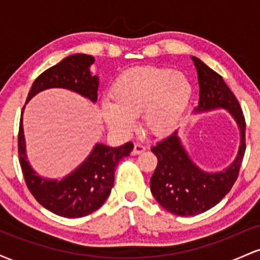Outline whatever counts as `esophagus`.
<instances>
[{"instance_id":"34e87169","label":"esophagus","mask_w":260,"mask_h":260,"mask_svg":"<svg viewBox=\"0 0 260 260\" xmlns=\"http://www.w3.org/2000/svg\"><path fill=\"white\" fill-rule=\"evenodd\" d=\"M145 145H143V144H140V143H136V144H134V148H133V150H132V154L133 155H138V154H142L143 151H145Z\"/></svg>"}]
</instances>
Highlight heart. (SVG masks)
Here are the masks:
<instances>
[{"instance_id":"b5f03b06","label":"heart","mask_w":260,"mask_h":260,"mask_svg":"<svg viewBox=\"0 0 260 260\" xmlns=\"http://www.w3.org/2000/svg\"><path fill=\"white\" fill-rule=\"evenodd\" d=\"M112 99L104 98L101 112L112 129L127 132L142 115L149 133L162 136L176 126L192 95L187 77L171 68L142 66L124 71L113 82Z\"/></svg>"}]
</instances>
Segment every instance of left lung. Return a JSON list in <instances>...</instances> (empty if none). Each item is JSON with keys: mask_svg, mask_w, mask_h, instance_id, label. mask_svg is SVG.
I'll list each match as a JSON object with an SVG mask.
<instances>
[{"mask_svg": "<svg viewBox=\"0 0 260 260\" xmlns=\"http://www.w3.org/2000/svg\"><path fill=\"white\" fill-rule=\"evenodd\" d=\"M199 83V103L194 113L228 110L240 129V147L235 160L219 172L197 166L182 144L178 131L157 142L151 151L157 166L150 178V190L164 209L180 216H194L215 207L237 180L246 150V122L240 104L222 77L192 56Z\"/></svg>", "mask_w": 260, "mask_h": 260, "instance_id": "1", "label": "left lung"}]
</instances>
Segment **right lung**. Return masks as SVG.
Listing matches in <instances>:
<instances>
[{
    "mask_svg": "<svg viewBox=\"0 0 260 260\" xmlns=\"http://www.w3.org/2000/svg\"><path fill=\"white\" fill-rule=\"evenodd\" d=\"M95 58L85 53H76L46 70L32 83L26 103L40 91L62 88L74 91L96 103L99 78L90 72ZM23 107L18 133V154L26 186L41 205L56 215L82 217L98 210L111 193L115 171L120 160L129 156L133 143L121 147H109L98 143L80 165L61 180L41 177L31 168L26 156L23 129Z\"/></svg>",
    "mask_w": 260,
    "mask_h": 260,
    "instance_id": "obj_1",
    "label": "right lung"
}]
</instances>
